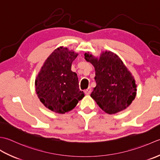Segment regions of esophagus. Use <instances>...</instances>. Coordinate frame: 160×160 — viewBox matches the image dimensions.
<instances>
[{
    "mask_svg": "<svg viewBox=\"0 0 160 160\" xmlns=\"http://www.w3.org/2000/svg\"><path fill=\"white\" fill-rule=\"evenodd\" d=\"M84 92H85V94H89L91 92V88L88 87L86 90L84 91Z\"/></svg>",
    "mask_w": 160,
    "mask_h": 160,
    "instance_id": "esophagus-1",
    "label": "esophagus"
}]
</instances>
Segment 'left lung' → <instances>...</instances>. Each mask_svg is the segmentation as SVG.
Masks as SVG:
<instances>
[{"label":"left lung","mask_w":160,"mask_h":160,"mask_svg":"<svg viewBox=\"0 0 160 160\" xmlns=\"http://www.w3.org/2000/svg\"><path fill=\"white\" fill-rule=\"evenodd\" d=\"M85 58L95 69L96 87L90 96L108 114H115L126 109L136 96L134 78L122 60L111 52L101 54L99 59L85 54Z\"/></svg>","instance_id":"8db88e82"}]
</instances>
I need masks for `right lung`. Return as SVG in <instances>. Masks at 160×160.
Masks as SVG:
<instances>
[{"instance_id":"right-lung-1","label":"right lung","mask_w":160,"mask_h":160,"mask_svg":"<svg viewBox=\"0 0 160 160\" xmlns=\"http://www.w3.org/2000/svg\"><path fill=\"white\" fill-rule=\"evenodd\" d=\"M77 54L68 48L55 50L45 61L35 81L37 96L43 105L63 114L76 106L84 97L79 88L77 74L71 70Z\"/></svg>"}]
</instances>
